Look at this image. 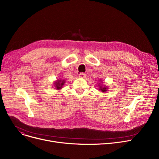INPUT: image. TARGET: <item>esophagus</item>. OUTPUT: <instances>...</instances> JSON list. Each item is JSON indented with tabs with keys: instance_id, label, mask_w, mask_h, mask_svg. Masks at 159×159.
Instances as JSON below:
<instances>
[{
	"instance_id": "esophagus-1",
	"label": "esophagus",
	"mask_w": 159,
	"mask_h": 159,
	"mask_svg": "<svg viewBox=\"0 0 159 159\" xmlns=\"http://www.w3.org/2000/svg\"><path fill=\"white\" fill-rule=\"evenodd\" d=\"M79 76L80 78H84V77H86V74L84 73H79Z\"/></svg>"
}]
</instances>
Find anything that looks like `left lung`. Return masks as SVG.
<instances>
[{
    "instance_id": "8db88e82",
    "label": "left lung",
    "mask_w": 159,
    "mask_h": 159,
    "mask_svg": "<svg viewBox=\"0 0 159 159\" xmlns=\"http://www.w3.org/2000/svg\"><path fill=\"white\" fill-rule=\"evenodd\" d=\"M99 87H100V88H99V89H100V90H101L103 92H105L107 91V89H106L107 87H102V86H99Z\"/></svg>"
}]
</instances>
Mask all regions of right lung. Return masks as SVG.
Masks as SVG:
<instances>
[{
    "mask_svg": "<svg viewBox=\"0 0 159 159\" xmlns=\"http://www.w3.org/2000/svg\"><path fill=\"white\" fill-rule=\"evenodd\" d=\"M65 82L64 80L63 81H61L60 80H59L57 82H56V83H55V86H56V88L57 89V90H60V89H61V87L63 86V85L64 84Z\"/></svg>",
    "mask_w": 159,
    "mask_h": 159,
    "instance_id": "1",
    "label": "right lung"
}]
</instances>
